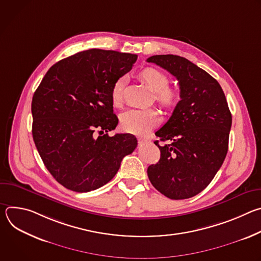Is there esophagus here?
Listing matches in <instances>:
<instances>
[{
    "label": "esophagus",
    "mask_w": 261,
    "mask_h": 261,
    "mask_svg": "<svg viewBox=\"0 0 261 261\" xmlns=\"http://www.w3.org/2000/svg\"><path fill=\"white\" fill-rule=\"evenodd\" d=\"M137 140H138V143H139V144H144V143L147 141L146 139L141 138V137H138V138H137Z\"/></svg>",
    "instance_id": "obj_1"
}]
</instances>
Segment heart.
<instances>
[{"label":"heart","instance_id":"heart-1","mask_svg":"<svg viewBox=\"0 0 261 261\" xmlns=\"http://www.w3.org/2000/svg\"><path fill=\"white\" fill-rule=\"evenodd\" d=\"M141 79L156 92V99L163 105H171L176 97L174 90L168 88V77L159 69L147 67L140 72ZM125 85V76L119 77L111 88V99L115 104H119L122 99V92ZM160 122V115L153 108H132L121 117V127L124 131L143 135L150 132Z\"/></svg>","mask_w":261,"mask_h":261}]
</instances>
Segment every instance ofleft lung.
Returning a JSON list of instances; mask_svg holds the SVG:
<instances>
[{
  "instance_id": "left-lung-1",
  "label": "left lung",
  "mask_w": 261,
  "mask_h": 261,
  "mask_svg": "<svg viewBox=\"0 0 261 261\" xmlns=\"http://www.w3.org/2000/svg\"><path fill=\"white\" fill-rule=\"evenodd\" d=\"M177 80L180 100L155 134L161 141L157 164L147 168L152 185L170 199H187L204 190L228 151L231 114L219 83L189 60L158 55L146 60Z\"/></svg>"
}]
</instances>
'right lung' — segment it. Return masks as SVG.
I'll list each match as a JSON object with an SVG mask.
<instances>
[{
	"label": "right lung",
	"mask_w": 261,
	"mask_h": 261,
	"mask_svg": "<svg viewBox=\"0 0 261 261\" xmlns=\"http://www.w3.org/2000/svg\"><path fill=\"white\" fill-rule=\"evenodd\" d=\"M136 60L115 50L81 51L51 66L34 93L33 139L65 188L83 193L102 187L137 146L132 134H107L119 123L111 88Z\"/></svg>",
	"instance_id": "1"
}]
</instances>
